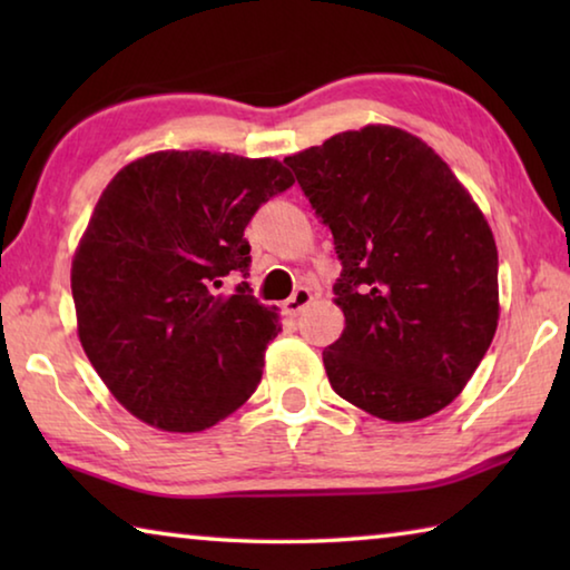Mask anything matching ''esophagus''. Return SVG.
I'll list each match as a JSON object with an SVG mask.
<instances>
[{"mask_svg": "<svg viewBox=\"0 0 570 570\" xmlns=\"http://www.w3.org/2000/svg\"><path fill=\"white\" fill-rule=\"evenodd\" d=\"M312 298L314 296H312V292H308V288H304V286L296 288V292L284 302V312L288 316H298L308 304H312Z\"/></svg>", "mask_w": 570, "mask_h": 570, "instance_id": "34e87169", "label": "esophagus"}]
</instances>
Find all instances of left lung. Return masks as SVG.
Listing matches in <instances>:
<instances>
[{
    "instance_id": "left-lung-1",
    "label": "left lung",
    "mask_w": 570,
    "mask_h": 570,
    "mask_svg": "<svg viewBox=\"0 0 570 570\" xmlns=\"http://www.w3.org/2000/svg\"><path fill=\"white\" fill-rule=\"evenodd\" d=\"M332 228L344 332L322 352L334 392L414 422L465 390L500 320L488 218L428 142L364 125L284 158Z\"/></svg>"
}]
</instances>
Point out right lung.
Returning a JSON list of instances; mask_svg holds the SVG:
<instances>
[{
	"mask_svg": "<svg viewBox=\"0 0 570 570\" xmlns=\"http://www.w3.org/2000/svg\"><path fill=\"white\" fill-rule=\"evenodd\" d=\"M294 176L276 158L158 150L115 173L72 256L77 336L125 410L166 432H204L262 382L278 308L244 282V230Z\"/></svg>",
	"mask_w": 570,
	"mask_h": 570,
	"instance_id": "1",
	"label": "right lung"
}]
</instances>
